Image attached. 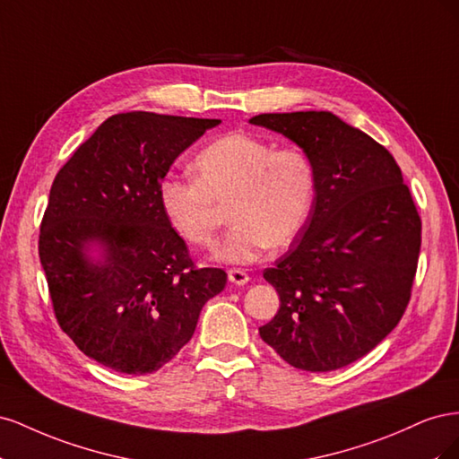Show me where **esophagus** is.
Masks as SVG:
<instances>
[{
	"instance_id": "1",
	"label": "esophagus",
	"mask_w": 459,
	"mask_h": 459,
	"mask_svg": "<svg viewBox=\"0 0 459 459\" xmlns=\"http://www.w3.org/2000/svg\"><path fill=\"white\" fill-rule=\"evenodd\" d=\"M228 277H230V281L235 283V285H245L248 281V273L245 270H239V268H231L228 272Z\"/></svg>"
}]
</instances>
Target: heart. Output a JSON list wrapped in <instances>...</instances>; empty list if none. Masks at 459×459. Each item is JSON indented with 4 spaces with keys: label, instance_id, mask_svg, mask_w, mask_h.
Wrapping results in <instances>:
<instances>
[{
    "label": "heart",
    "instance_id": "obj_1",
    "mask_svg": "<svg viewBox=\"0 0 459 459\" xmlns=\"http://www.w3.org/2000/svg\"><path fill=\"white\" fill-rule=\"evenodd\" d=\"M195 178L166 176L159 204L170 228L197 247H211L230 204L231 230L216 258L248 264L266 248L285 247L307 224L316 197V162L300 147L231 132L199 151Z\"/></svg>",
    "mask_w": 459,
    "mask_h": 459
}]
</instances>
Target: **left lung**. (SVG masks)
Instances as JSON below:
<instances>
[{"mask_svg":"<svg viewBox=\"0 0 459 459\" xmlns=\"http://www.w3.org/2000/svg\"><path fill=\"white\" fill-rule=\"evenodd\" d=\"M251 122L295 142L317 172L299 239L264 270L280 310L258 333L297 369L344 368L406 312L421 247L418 208L391 152L339 117L307 110Z\"/></svg>","mask_w":459,"mask_h":459,"instance_id":"8db88e82","label":"left lung"}]
</instances>
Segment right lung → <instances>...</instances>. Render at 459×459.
<instances>
[{"label":"right lung","instance_id":"right-lung-1","mask_svg":"<svg viewBox=\"0 0 459 459\" xmlns=\"http://www.w3.org/2000/svg\"><path fill=\"white\" fill-rule=\"evenodd\" d=\"M216 118L120 113L57 172L38 253L61 329L120 373L160 369L184 349L228 273L197 268L159 204V184ZM95 242L102 260L87 248Z\"/></svg>","mask_w":459,"mask_h":459}]
</instances>
